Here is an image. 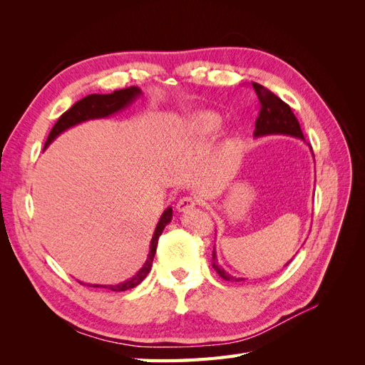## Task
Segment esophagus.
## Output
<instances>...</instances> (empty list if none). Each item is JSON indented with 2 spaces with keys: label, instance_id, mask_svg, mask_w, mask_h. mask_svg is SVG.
I'll return each mask as SVG.
<instances>
[{
  "label": "esophagus",
  "instance_id": "1",
  "mask_svg": "<svg viewBox=\"0 0 365 365\" xmlns=\"http://www.w3.org/2000/svg\"><path fill=\"white\" fill-rule=\"evenodd\" d=\"M195 205H196V201L192 196H184L178 201V204H176V210H178L180 213H185L189 212V210H192Z\"/></svg>",
  "mask_w": 365,
  "mask_h": 365
}]
</instances>
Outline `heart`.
<instances>
[{
  "label": "heart",
  "mask_w": 365,
  "mask_h": 365,
  "mask_svg": "<svg viewBox=\"0 0 365 365\" xmlns=\"http://www.w3.org/2000/svg\"><path fill=\"white\" fill-rule=\"evenodd\" d=\"M220 117L215 113L204 111L193 115L187 123V135L193 140H204L213 137L220 129Z\"/></svg>",
  "instance_id": "heart-1"
}]
</instances>
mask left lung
I'll return each instance as SVG.
<instances>
[{
  "label": "left lung",
  "mask_w": 365,
  "mask_h": 365,
  "mask_svg": "<svg viewBox=\"0 0 365 365\" xmlns=\"http://www.w3.org/2000/svg\"><path fill=\"white\" fill-rule=\"evenodd\" d=\"M251 85H252V90L256 91V94L259 97V102H260V113L256 120L254 137L260 138V137H268V135H289V137H295V138H300L304 141V135L302 132L300 123H298V120L295 118L289 105H286L282 98H279L274 93H271L268 88H264L263 85L256 83V82H251ZM309 149H311V152H312L311 146H309ZM312 157H314V152H312ZM314 161H315V158H314ZM291 262H292V259L286 264H289ZM212 264H213L215 271L227 282L245 280L240 277H233V275L228 274L222 267H220L217 262V257H216L215 248H213Z\"/></svg>",
  "instance_id": "obj_1"
}]
</instances>
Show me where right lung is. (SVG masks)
Returning a JSON list of instances; mask_svg holds the SVG:
<instances>
[{
  "label": "right lung",
  "instance_id": "right-lung-1",
  "mask_svg": "<svg viewBox=\"0 0 365 365\" xmlns=\"http://www.w3.org/2000/svg\"><path fill=\"white\" fill-rule=\"evenodd\" d=\"M141 94L143 93L138 86H130V88H125V90L114 91L111 94H90V96L83 97L82 101L74 103L67 113H63L59 117L56 125H54L53 129L50 130V135L46 141V146H43V149L48 148L51 145V141H54V138H58L62 132H65L76 125H81V123H83V121H88V120L106 118V117H111L120 111H123L125 108H128ZM170 220H172V207H168L163 212L158 224L155 227V231H153V236L150 239L149 254H148V259H146L145 264H143L140 271L135 275H132L130 279L121 282V283H117V284H86L83 282H81V283L86 284V286H93V288H108L114 292H121V291H128V289L135 288V286L145 280L146 275L149 274V271L152 268L153 257H155V252H157L158 239L163 233V230L165 228V225L170 224Z\"/></svg>",
  "mask_w": 365,
  "mask_h": 365
}]
</instances>
